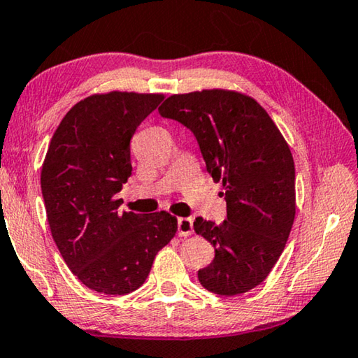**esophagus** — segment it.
Listing matches in <instances>:
<instances>
[{"label": "esophagus", "instance_id": "esophagus-1", "mask_svg": "<svg viewBox=\"0 0 358 358\" xmlns=\"http://www.w3.org/2000/svg\"><path fill=\"white\" fill-rule=\"evenodd\" d=\"M177 227H178V236H188V234L193 233V222H191V218L180 217L177 222Z\"/></svg>", "mask_w": 358, "mask_h": 358}]
</instances>
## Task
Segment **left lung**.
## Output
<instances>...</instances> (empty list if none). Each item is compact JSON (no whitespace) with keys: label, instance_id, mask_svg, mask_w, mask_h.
Segmentation results:
<instances>
[{"label":"left lung","instance_id":"obj_1","mask_svg":"<svg viewBox=\"0 0 358 358\" xmlns=\"http://www.w3.org/2000/svg\"><path fill=\"white\" fill-rule=\"evenodd\" d=\"M159 114L193 133L207 172L225 186L227 220L197 217L193 223L215 249L212 264L197 271L199 282L220 296L250 291L280 259L294 222L289 146L262 106L236 92L173 94Z\"/></svg>","mask_w":358,"mask_h":358}]
</instances>
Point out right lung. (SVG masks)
I'll list each match as a JSON object with an SVG mask.
<instances>
[{"label": "right lung", "instance_id": "obj_1", "mask_svg": "<svg viewBox=\"0 0 358 358\" xmlns=\"http://www.w3.org/2000/svg\"><path fill=\"white\" fill-rule=\"evenodd\" d=\"M162 94H93L67 112L48 148L41 193L52 239L73 275L96 292L124 296L146 281L177 233L169 212H122L130 141Z\"/></svg>", "mask_w": 358, "mask_h": 358}]
</instances>
